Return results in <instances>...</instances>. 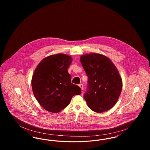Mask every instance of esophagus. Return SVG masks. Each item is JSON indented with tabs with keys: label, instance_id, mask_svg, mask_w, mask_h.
Instances as JSON below:
<instances>
[{
	"label": "esophagus",
	"instance_id": "34e87169",
	"mask_svg": "<svg viewBox=\"0 0 150 150\" xmlns=\"http://www.w3.org/2000/svg\"><path fill=\"white\" fill-rule=\"evenodd\" d=\"M79 86L80 87V88H81V90H83V85L82 84H79Z\"/></svg>",
	"mask_w": 150,
	"mask_h": 150
}]
</instances>
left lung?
Returning a JSON list of instances; mask_svg holds the SVG:
<instances>
[{
    "label": "left lung",
    "mask_w": 150,
    "mask_h": 150,
    "mask_svg": "<svg viewBox=\"0 0 150 150\" xmlns=\"http://www.w3.org/2000/svg\"><path fill=\"white\" fill-rule=\"evenodd\" d=\"M80 62L88 76L84 98L93 111L110 110L117 101L122 80L114 64L107 57L96 53L81 56Z\"/></svg>",
    "instance_id": "1"
}]
</instances>
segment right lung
Returning a JSON list of instances; mask_svg holds the SVG:
<instances>
[{
  "label": "right lung",
  "instance_id": "right-lung-1",
  "mask_svg": "<svg viewBox=\"0 0 150 150\" xmlns=\"http://www.w3.org/2000/svg\"><path fill=\"white\" fill-rule=\"evenodd\" d=\"M72 61L69 56L57 54L43 59L36 68L31 81L33 91L39 104L48 111L60 112L74 96L81 93L79 86L71 83L67 71Z\"/></svg>",
  "mask_w": 150,
  "mask_h": 150
}]
</instances>
